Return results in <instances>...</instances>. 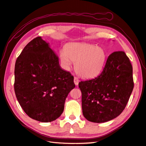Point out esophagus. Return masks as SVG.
I'll return each instance as SVG.
<instances>
[{"mask_svg":"<svg viewBox=\"0 0 146 146\" xmlns=\"http://www.w3.org/2000/svg\"><path fill=\"white\" fill-rule=\"evenodd\" d=\"M79 81H80V80H79L78 78L77 77H74V84H75L76 86L78 85Z\"/></svg>","mask_w":146,"mask_h":146,"instance_id":"1","label":"esophagus"}]
</instances>
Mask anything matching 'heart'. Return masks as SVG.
<instances>
[{
	"mask_svg": "<svg viewBox=\"0 0 146 146\" xmlns=\"http://www.w3.org/2000/svg\"><path fill=\"white\" fill-rule=\"evenodd\" d=\"M59 58L63 66L69 69L74 62L76 72L81 77L91 78L103 70L106 60L104 50L92 44L70 43L59 52Z\"/></svg>",
	"mask_w": 146,
	"mask_h": 146,
	"instance_id": "obj_1",
	"label": "heart"
}]
</instances>
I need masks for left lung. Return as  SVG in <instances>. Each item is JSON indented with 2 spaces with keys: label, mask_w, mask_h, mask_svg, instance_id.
<instances>
[{
  "label": "left lung",
  "mask_w": 146,
  "mask_h": 146,
  "mask_svg": "<svg viewBox=\"0 0 146 146\" xmlns=\"http://www.w3.org/2000/svg\"><path fill=\"white\" fill-rule=\"evenodd\" d=\"M83 114L93 123H101L123 111L134 88L133 66L124 52L112 53L97 77L78 84Z\"/></svg>",
  "instance_id": "1"
}]
</instances>
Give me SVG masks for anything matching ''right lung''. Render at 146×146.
I'll return each mask as SVG.
<instances>
[{
	"label": "right lung",
	"instance_id": "1",
	"mask_svg": "<svg viewBox=\"0 0 146 146\" xmlns=\"http://www.w3.org/2000/svg\"><path fill=\"white\" fill-rule=\"evenodd\" d=\"M14 73L17 99L30 117L48 123L61 116L75 84L48 43L38 36L27 44L16 60Z\"/></svg>",
	"mask_w": 146,
	"mask_h": 146
}]
</instances>
